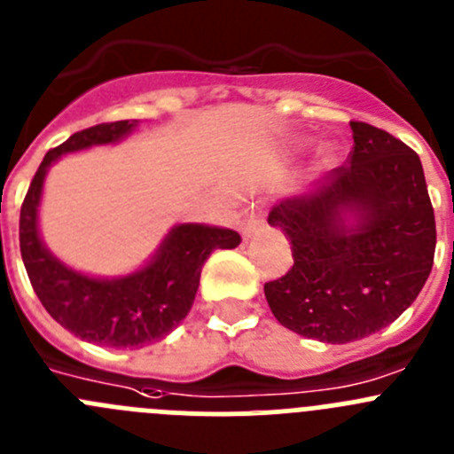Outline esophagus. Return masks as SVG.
I'll return each instance as SVG.
<instances>
[{
    "label": "esophagus",
    "mask_w": 454,
    "mask_h": 454,
    "mask_svg": "<svg viewBox=\"0 0 454 454\" xmlns=\"http://www.w3.org/2000/svg\"><path fill=\"white\" fill-rule=\"evenodd\" d=\"M259 227H261L259 215H256L254 211H245L243 220H240V230H243V234H245V236L254 234V231L259 230Z\"/></svg>",
    "instance_id": "esophagus-1"
}]
</instances>
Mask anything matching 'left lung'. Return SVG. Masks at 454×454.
Wrapping results in <instances>:
<instances>
[{"instance_id":"8db88e82","label":"left lung","mask_w":454,"mask_h":454,"mask_svg":"<svg viewBox=\"0 0 454 454\" xmlns=\"http://www.w3.org/2000/svg\"><path fill=\"white\" fill-rule=\"evenodd\" d=\"M353 148L310 193L268 215L293 245V268L265 284L274 317L290 331L344 344L392 324L430 277L436 224L421 160L410 145L351 121ZM356 214L348 231L343 214Z\"/></svg>"}]
</instances>
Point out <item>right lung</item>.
I'll return each mask as SVG.
<instances>
[{"instance_id": "obj_1", "label": "right lung", "mask_w": 454, "mask_h": 454, "mask_svg": "<svg viewBox=\"0 0 454 454\" xmlns=\"http://www.w3.org/2000/svg\"><path fill=\"white\" fill-rule=\"evenodd\" d=\"M137 123V119L98 123L74 132L65 144L51 148L35 170L20 211V252L47 313L76 338L116 348H139L168 335L189 315L200 272L211 252L240 243V234L234 230L177 224L157 249L155 259L123 278L85 277L49 254L37 234V205L51 161L65 153L119 141L135 130Z\"/></svg>"}]
</instances>
